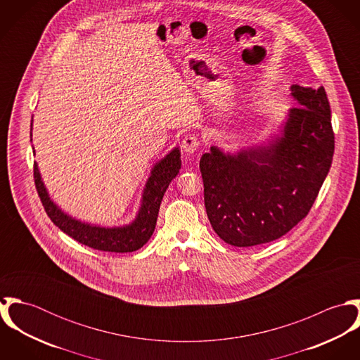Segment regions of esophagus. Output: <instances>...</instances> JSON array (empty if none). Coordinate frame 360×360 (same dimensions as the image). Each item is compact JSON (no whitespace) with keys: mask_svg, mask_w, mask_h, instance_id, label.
I'll list each match as a JSON object with an SVG mask.
<instances>
[{"mask_svg":"<svg viewBox=\"0 0 360 360\" xmlns=\"http://www.w3.org/2000/svg\"><path fill=\"white\" fill-rule=\"evenodd\" d=\"M200 146H201V140L195 134H188L181 141V150L187 154H194L200 148Z\"/></svg>","mask_w":360,"mask_h":360,"instance_id":"esophagus-1","label":"esophagus"}]
</instances>
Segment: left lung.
Instances as JSON below:
<instances>
[{
    "label": "left lung",
    "instance_id": "8db88e82",
    "mask_svg": "<svg viewBox=\"0 0 360 360\" xmlns=\"http://www.w3.org/2000/svg\"><path fill=\"white\" fill-rule=\"evenodd\" d=\"M283 137L269 147L223 154L210 147L200 169L206 214L214 233L234 247L274 241L310 210L334 155L331 109L324 87L298 84Z\"/></svg>",
    "mask_w": 360,
    "mask_h": 360
}]
</instances>
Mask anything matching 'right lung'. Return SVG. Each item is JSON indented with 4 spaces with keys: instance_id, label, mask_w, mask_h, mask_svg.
I'll return each instance as SVG.
<instances>
[{
    "instance_id": "obj_1",
    "label": "right lung",
    "mask_w": 360,
    "mask_h": 360,
    "mask_svg": "<svg viewBox=\"0 0 360 360\" xmlns=\"http://www.w3.org/2000/svg\"><path fill=\"white\" fill-rule=\"evenodd\" d=\"M180 166V151L179 148H174L170 154L166 155L159 163L155 165L151 176L146 184L143 204L136 220L129 226L112 229L90 226L65 214L50 200L36 163L33 172L36 190L39 193L41 204L56 227H59L65 234H68L73 240L93 250L123 254L140 250L151 238L156 226L158 212L163 194L169 187L170 181L177 176Z\"/></svg>"
}]
</instances>
